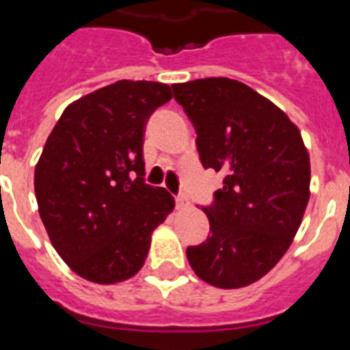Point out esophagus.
<instances>
[{
	"label": "esophagus",
	"instance_id": "esophagus-1",
	"mask_svg": "<svg viewBox=\"0 0 350 350\" xmlns=\"http://www.w3.org/2000/svg\"><path fill=\"white\" fill-rule=\"evenodd\" d=\"M176 206H178V208H180V210L189 208V206H190L189 198H187V196H183V194L178 196V198H176Z\"/></svg>",
	"mask_w": 350,
	"mask_h": 350
}]
</instances>
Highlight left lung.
Listing matches in <instances>:
<instances>
[{
	"instance_id": "1",
	"label": "left lung",
	"mask_w": 350,
	"mask_h": 350,
	"mask_svg": "<svg viewBox=\"0 0 350 350\" xmlns=\"http://www.w3.org/2000/svg\"><path fill=\"white\" fill-rule=\"evenodd\" d=\"M196 129L204 169L223 189L203 206L210 235L187 248L196 275L215 288H244L288 252L309 201L308 149L273 102L226 77L172 86Z\"/></svg>"
}]
</instances>
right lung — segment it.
<instances>
[{"mask_svg":"<svg viewBox=\"0 0 350 350\" xmlns=\"http://www.w3.org/2000/svg\"><path fill=\"white\" fill-rule=\"evenodd\" d=\"M170 86L118 81L64 109L36 165L42 224L61 258L86 280L115 284L144 266L152 230L174 198L146 183L144 127Z\"/></svg>","mask_w":350,"mask_h":350,"instance_id":"right-lung-1","label":"right lung"}]
</instances>
